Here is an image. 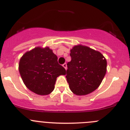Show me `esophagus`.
Returning a JSON list of instances; mask_svg holds the SVG:
<instances>
[{
    "label": "esophagus",
    "mask_w": 130,
    "mask_h": 130,
    "mask_svg": "<svg viewBox=\"0 0 130 130\" xmlns=\"http://www.w3.org/2000/svg\"><path fill=\"white\" fill-rule=\"evenodd\" d=\"M63 67L65 68V70H67V63H64L63 65Z\"/></svg>",
    "instance_id": "obj_1"
}]
</instances>
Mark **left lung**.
Masks as SVG:
<instances>
[{
	"instance_id": "left-lung-1",
	"label": "left lung",
	"mask_w": 130,
	"mask_h": 130,
	"mask_svg": "<svg viewBox=\"0 0 130 130\" xmlns=\"http://www.w3.org/2000/svg\"><path fill=\"white\" fill-rule=\"evenodd\" d=\"M66 78L69 88L77 95L89 94L97 89L106 72L107 61L100 52L77 45L71 49Z\"/></svg>"
}]
</instances>
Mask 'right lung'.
Masks as SVG:
<instances>
[{
	"label": "right lung",
	"mask_w": 130,
	"mask_h": 130,
	"mask_svg": "<svg viewBox=\"0 0 130 130\" xmlns=\"http://www.w3.org/2000/svg\"><path fill=\"white\" fill-rule=\"evenodd\" d=\"M19 70L27 88L41 95L51 94L57 77L66 74V70L58 64L57 56L48 47H36L26 52L20 58Z\"/></svg>",
	"instance_id": "add662e5"
}]
</instances>
